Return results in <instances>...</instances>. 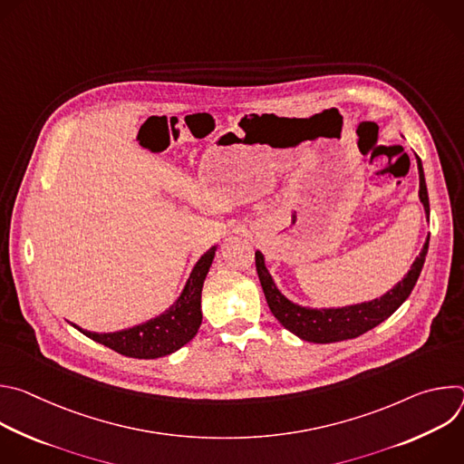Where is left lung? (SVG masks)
I'll return each mask as SVG.
<instances>
[{"instance_id":"8db88e82","label":"left lung","mask_w":464,"mask_h":464,"mask_svg":"<svg viewBox=\"0 0 464 464\" xmlns=\"http://www.w3.org/2000/svg\"><path fill=\"white\" fill-rule=\"evenodd\" d=\"M417 165H419V178H420V202L424 204L428 220H430V200H428V188H426V179H424V170L420 158L417 156ZM428 244L430 237L420 249V255L415 258L411 270L408 276L396 285L391 292L382 295L380 299L362 303V304H353L345 308H304L299 304H294L288 301L274 285L272 276L268 274L266 266H264V256L260 251L255 253V266L258 274V281L262 285L264 295H266L268 306L272 314L279 319V323L288 328L290 333L299 336L304 342L312 343H333V342H342V340H351L358 338L367 330L374 328L382 321H385L396 308H399L411 294V290L417 285V279L422 272L424 260L428 255Z\"/></svg>"}]
</instances>
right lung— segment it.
Returning a JSON list of instances; mask_svg holds the SVG:
<instances>
[{
	"instance_id": "right-lung-1",
	"label": "right lung",
	"mask_w": 464,
	"mask_h": 464,
	"mask_svg": "<svg viewBox=\"0 0 464 464\" xmlns=\"http://www.w3.org/2000/svg\"><path fill=\"white\" fill-rule=\"evenodd\" d=\"M215 249L217 247H211L208 253L202 255L200 260L196 262V266L179 299L170 310H167L160 317L150 319L138 326L119 330V333H110V334L88 333V330H82L77 324L73 326H77L84 336L110 347L111 351L122 356L152 360V358L172 354L174 351L188 343L202 324V310H200L202 286L211 268Z\"/></svg>"
}]
</instances>
